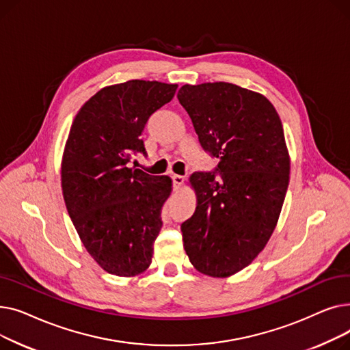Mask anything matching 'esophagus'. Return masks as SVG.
<instances>
[{
	"mask_svg": "<svg viewBox=\"0 0 350 350\" xmlns=\"http://www.w3.org/2000/svg\"><path fill=\"white\" fill-rule=\"evenodd\" d=\"M172 180H173V190H178L180 186L183 185V181H185V177L178 176V174H173Z\"/></svg>",
	"mask_w": 350,
	"mask_h": 350,
	"instance_id": "obj_1",
	"label": "esophagus"
}]
</instances>
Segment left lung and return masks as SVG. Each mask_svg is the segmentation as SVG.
I'll use <instances>...</instances> for the list:
<instances>
[{"label": "left lung", "mask_w": 350, "mask_h": 350, "mask_svg": "<svg viewBox=\"0 0 350 350\" xmlns=\"http://www.w3.org/2000/svg\"><path fill=\"white\" fill-rule=\"evenodd\" d=\"M177 99L219 160L191 176L197 207L183 243L196 269L224 278L250 265L277 226L289 183L282 123L265 96L227 82L185 85Z\"/></svg>", "instance_id": "left-lung-1"}]
</instances>
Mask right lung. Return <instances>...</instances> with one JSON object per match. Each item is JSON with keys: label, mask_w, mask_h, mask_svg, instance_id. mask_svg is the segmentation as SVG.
Masks as SVG:
<instances>
[{"label": "right lung", "mask_w": 350, "mask_h": 350, "mask_svg": "<svg viewBox=\"0 0 350 350\" xmlns=\"http://www.w3.org/2000/svg\"><path fill=\"white\" fill-rule=\"evenodd\" d=\"M177 85L127 81L100 89L72 123L62 159L65 204L81 240L109 273L135 277L152 262L172 180L131 169L146 154V122Z\"/></svg>", "instance_id": "obj_1"}]
</instances>
